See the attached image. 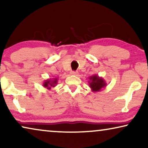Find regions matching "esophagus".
Instances as JSON below:
<instances>
[{
  "instance_id": "esophagus-1",
  "label": "esophagus",
  "mask_w": 148,
  "mask_h": 148,
  "mask_svg": "<svg viewBox=\"0 0 148 148\" xmlns=\"http://www.w3.org/2000/svg\"><path fill=\"white\" fill-rule=\"evenodd\" d=\"M70 74L72 75H77L78 74V72L77 71H71Z\"/></svg>"
}]
</instances>
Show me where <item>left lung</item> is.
<instances>
[{
    "label": "left lung",
    "instance_id": "obj_1",
    "mask_svg": "<svg viewBox=\"0 0 148 148\" xmlns=\"http://www.w3.org/2000/svg\"><path fill=\"white\" fill-rule=\"evenodd\" d=\"M88 83L92 92H98L103 90V88H106V82L104 79L101 77H99L98 75H94L89 77Z\"/></svg>",
    "mask_w": 148,
    "mask_h": 148
}]
</instances>
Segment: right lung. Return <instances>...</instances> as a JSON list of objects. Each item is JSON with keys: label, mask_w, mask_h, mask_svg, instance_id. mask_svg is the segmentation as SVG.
<instances>
[{"label": "right lung", "mask_w": 148, "mask_h": 148, "mask_svg": "<svg viewBox=\"0 0 148 148\" xmlns=\"http://www.w3.org/2000/svg\"><path fill=\"white\" fill-rule=\"evenodd\" d=\"M58 84V78H50L46 79L43 83V87L48 90H51L52 88H54Z\"/></svg>", "instance_id": "right-lung-1"}]
</instances>
